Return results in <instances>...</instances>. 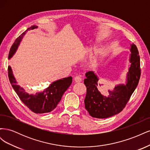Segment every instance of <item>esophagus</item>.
Wrapping results in <instances>:
<instances>
[{"label": "esophagus", "mask_w": 150, "mask_h": 150, "mask_svg": "<svg viewBox=\"0 0 150 150\" xmlns=\"http://www.w3.org/2000/svg\"><path fill=\"white\" fill-rule=\"evenodd\" d=\"M74 81L76 83H79V82H81L82 79H81L79 76H76L74 78Z\"/></svg>", "instance_id": "1"}]
</instances>
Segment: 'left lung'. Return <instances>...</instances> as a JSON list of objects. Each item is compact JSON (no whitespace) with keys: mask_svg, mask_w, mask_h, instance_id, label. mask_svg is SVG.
<instances>
[{"mask_svg":"<svg viewBox=\"0 0 150 150\" xmlns=\"http://www.w3.org/2000/svg\"><path fill=\"white\" fill-rule=\"evenodd\" d=\"M126 84L115 86L112 90H108V96L103 95L99 89L103 84L93 71L86 73L84 83L87 88L84 99L85 108L89 115L96 118H107L120 112L125 107L131 95L137 88L141 76L140 58L137 47L132 44Z\"/></svg>","mask_w":150,"mask_h":150,"instance_id":"1","label":"left lung"}]
</instances>
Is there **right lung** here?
Instances as JSON below:
<instances>
[{"label":"right lung","instance_id":"obj_1","mask_svg":"<svg viewBox=\"0 0 150 150\" xmlns=\"http://www.w3.org/2000/svg\"><path fill=\"white\" fill-rule=\"evenodd\" d=\"M37 28L38 26H31L16 39L8 54L9 59L14 55L22 38L26 34V32ZM8 74L13 89H14L22 103L32 111L39 114L49 112L56 108L57 104L61 101L63 94L69 87L72 81L71 76L59 79L52 82L42 92L36 93L35 94H30L26 93L19 85L17 84V83L10 66L8 67Z\"/></svg>","mask_w":150,"mask_h":150}]
</instances>
